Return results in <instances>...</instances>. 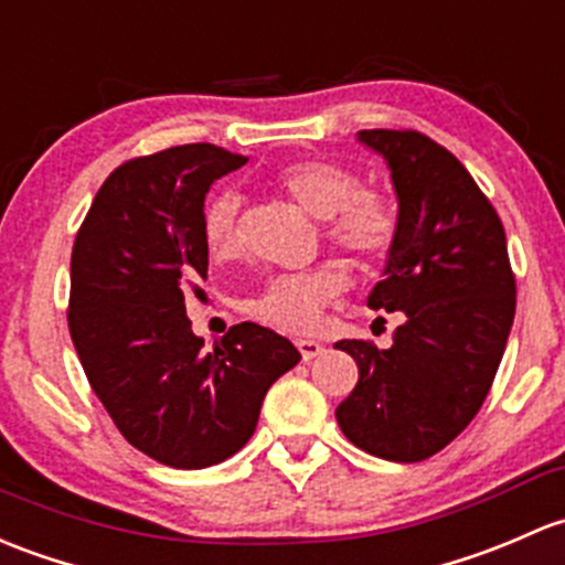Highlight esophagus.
Listing matches in <instances>:
<instances>
[{
	"label": "esophagus",
	"mask_w": 565,
	"mask_h": 565,
	"mask_svg": "<svg viewBox=\"0 0 565 565\" xmlns=\"http://www.w3.org/2000/svg\"><path fill=\"white\" fill-rule=\"evenodd\" d=\"M295 347H298L302 362H311L313 358H319V354L324 352V347L319 341H308V338H300V341H295Z\"/></svg>",
	"instance_id": "1"
}]
</instances>
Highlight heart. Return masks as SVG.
I'll list each match as a JSON object with an SVG mask.
<instances>
[{
    "label": "heart",
    "instance_id": "heart-1",
    "mask_svg": "<svg viewBox=\"0 0 565 565\" xmlns=\"http://www.w3.org/2000/svg\"><path fill=\"white\" fill-rule=\"evenodd\" d=\"M276 189L300 211L322 218L324 237L341 252L352 254L362 265H373L395 246V205L373 189H362L360 175L328 159H302L276 173ZM237 211L241 200L222 192L207 205L203 233L211 254L230 257L237 248ZM343 289V276L335 267L281 273L267 278L248 311L263 324L284 332H306L322 317L324 306Z\"/></svg>",
    "mask_w": 565,
    "mask_h": 565
}]
</instances>
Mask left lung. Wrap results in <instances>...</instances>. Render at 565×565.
<instances>
[{"instance_id": "obj_1", "label": "left lung", "mask_w": 565, "mask_h": 565, "mask_svg": "<svg viewBox=\"0 0 565 565\" xmlns=\"http://www.w3.org/2000/svg\"><path fill=\"white\" fill-rule=\"evenodd\" d=\"M397 194L395 246L367 295L373 311H403L390 349L338 341L360 367L335 408L362 452L419 462L455 441L492 387L518 287L495 207L455 153L414 129H362Z\"/></svg>"}]
</instances>
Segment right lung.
Listing matches in <instances>:
<instances>
[{
	"label": "right lung",
	"mask_w": 565,
	"mask_h": 565,
	"mask_svg": "<svg viewBox=\"0 0 565 565\" xmlns=\"http://www.w3.org/2000/svg\"><path fill=\"white\" fill-rule=\"evenodd\" d=\"M246 157L189 142L124 162L83 218L70 263V335L121 436L170 468L246 447L265 392L298 365L278 332L241 322L203 352L186 317L203 295L205 194Z\"/></svg>",
	"instance_id": "obj_1"
}]
</instances>
